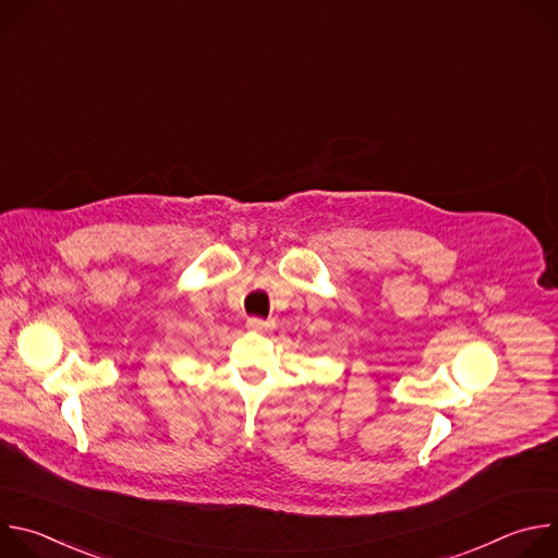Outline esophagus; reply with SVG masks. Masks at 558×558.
Returning a JSON list of instances; mask_svg holds the SVG:
<instances>
[{"mask_svg": "<svg viewBox=\"0 0 558 558\" xmlns=\"http://www.w3.org/2000/svg\"><path fill=\"white\" fill-rule=\"evenodd\" d=\"M247 329L263 333V331H269V329H271V323H269V320H263V317H250V320H247Z\"/></svg>", "mask_w": 558, "mask_h": 558, "instance_id": "obj_1", "label": "esophagus"}]
</instances>
